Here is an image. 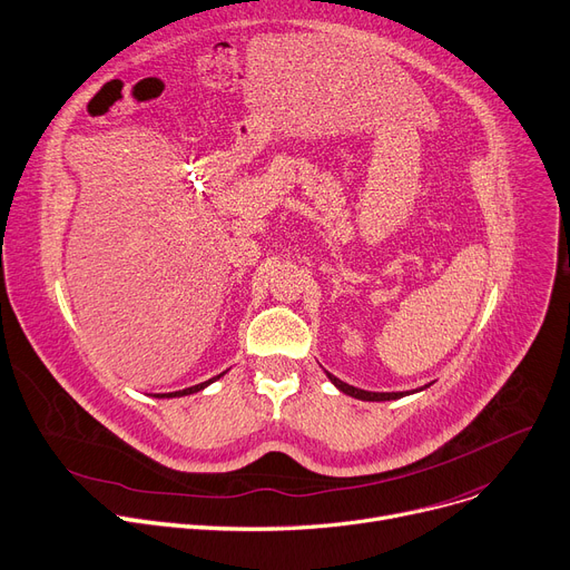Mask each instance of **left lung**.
Segmentation results:
<instances>
[{"mask_svg": "<svg viewBox=\"0 0 570 570\" xmlns=\"http://www.w3.org/2000/svg\"><path fill=\"white\" fill-rule=\"evenodd\" d=\"M327 377H330L332 385L336 390H341V392L353 396V399H360V401H394V399H401V396L407 394V392H366V390H357V387H353L348 383H341L338 377H334L332 373H327Z\"/></svg>", "mask_w": 570, "mask_h": 570, "instance_id": "1", "label": "left lung"}]
</instances>
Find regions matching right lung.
Returning <instances> with one entry per match:
<instances>
[{
	"instance_id": "1",
	"label": "right lung",
	"mask_w": 570,
	"mask_h": 570,
	"mask_svg": "<svg viewBox=\"0 0 570 570\" xmlns=\"http://www.w3.org/2000/svg\"><path fill=\"white\" fill-rule=\"evenodd\" d=\"M217 377H222V373L219 375H215V377H210V381H206V383H202V385H195V387H187V390H180V392H169V394H156L158 399H174V396H185V394H195V392H199V390H204L206 385H210L213 381H217Z\"/></svg>"
}]
</instances>
